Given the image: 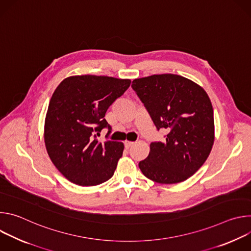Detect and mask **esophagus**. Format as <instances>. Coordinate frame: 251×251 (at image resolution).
Wrapping results in <instances>:
<instances>
[{
    "label": "esophagus",
    "mask_w": 251,
    "mask_h": 251,
    "mask_svg": "<svg viewBox=\"0 0 251 251\" xmlns=\"http://www.w3.org/2000/svg\"><path fill=\"white\" fill-rule=\"evenodd\" d=\"M133 145H134V142H132V141H125V147L127 149H129Z\"/></svg>",
    "instance_id": "34e87169"
}]
</instances>
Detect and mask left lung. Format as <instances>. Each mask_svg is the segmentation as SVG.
I'll list each match as a JSON object with an SVG mask.
<instances>
[{"instance_id":"obj_1","label":"left lung","mask_w":251,"mask_h":251,"mask_svg":"<svg viewBox=\"0 0 251 251\" xmlns=\"http://www.w3.org/2000/svg\"><path fill=\"white\" fill-rule=\"evenodd\" d=\"M132 88L157 129L169 131L164 142L151 143L140 170L159 184L186 181L203 165L213 146V109L207 93L191 79L172 74L134 79Z\"/></svg>"}]
</instances>
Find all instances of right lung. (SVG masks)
I'll return each mask as SVG.
<instances>
[{"mask_svg":"<svg viewBox=\"0 0 251 251\" xmlns=\"http://www.w3.org/2000/svg\"><path fill=\"white\" fill-rule=\"evenodd\" d=\"M130 79L74 75L54 90L45 120L47 152L67 180L82 187L100 185L113 176L124 144L98 141L109 106L130 86Z\"/></svg>","mask_w":251,"mask_h":251,"instance_id":"obj_1","label":"right lung"}]
</instances>
